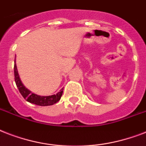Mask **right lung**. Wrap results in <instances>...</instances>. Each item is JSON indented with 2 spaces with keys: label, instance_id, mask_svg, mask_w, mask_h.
I'll list each match as a JSON object with an SVG mask.
<instances>
[{
  "label": "right lung",
  "instance_id": "obj_1",
  "mask_svg": "<svg viewBox=\"0 0 146 146\" xmlns=\"http://www.w3.org/2000/svg\"><path fill=\"white\" fill-rule=\"evenodd\" d=\"M14 76L16 85H17L20 94L27 102H30V103L37 104L39 106H49V105H52V104L57 103L61 98L64 88L60 89V91L57 92L56 95H52V96H38L36 94H34L33 92L29 91L28 89H26V87L24 86V85L22 83L20 78L19 76L16 60L14 61Z\"/></svg>",
  "mask_w": 146,
  "mask_h": 146
}]
</instances>
